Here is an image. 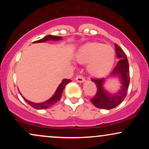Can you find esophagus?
I'll use <instances>...</instances> for the list:
<instances>
[{"mask_svg":"<svg viewBox=\"0 0 149 149\" xmlns=\"http://www.w3.org/2000/svg\"><path fill=\"white\" fill-rule=\"evenodd\" d=\"M76 81L79 82V83H83V82H84L85 80V77L82 76V75H77L76 77Z\"/></svg>","mask_w":149,"mask_h":149,"instance_id":"esophagus-1","label":"esophagus"}]
</instances>
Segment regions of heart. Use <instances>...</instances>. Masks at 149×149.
Masks as SVG:
<instances>
[{
	"label": "heart",
	"mask_w": 149,
	"mask_h": 149,
	"mask_svg": "<svg viewBox=\"0 0 149 149\" xmlns=\"http://www.w3.org/2000/svg\"><path fill=\"white\" fill-rule=\"evenodd\" d=\"M77 61L88 64L89 73L95 77H102L111 71L115 60V52L109 45L90 42L81 47L77 53Z\"/></svg>",
	"instance_id": "1"
}]
</instances>
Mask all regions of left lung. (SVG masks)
<instances>
[{
	"label": "left lung",
	"mask_w": 149,
	"mask_h": 149,
	"mask_svg": "<svg viewBox=\"0 0 149 149\" xmlns=\"http://www.w3.org/2000/svg\"><path fill=\"white\" fill-rule=\"evenodd\" d=\"M116 57L119 59L118 62L111 73V76H118L122 81V86L118 93L114 95H111L104 90L103 83L104 78H92V81L95 82L97 86V92L94 97L90 99V101L95 107L100 109H111L117 107L125 98L127 95V88L130 83V70L129 63L125 53L115 44Z\"/></svg>",
	"instance_id": "obj_1"
}]
</instances>
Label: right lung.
<instances>
[{
	"instance_id": "right-lung-1",
	"label": "right lung",
	"mask_w": 149,
	"mask_h": 149,
	"mask_svg": "<svg viewBox=\"0 0 149 149\" xmlns=\"http://www.w3.org/2000/svg\"><path fill=\"white\" fill-rule=\"evenodd\" d=\"M61 36H51V35H48L46 36L45 37H44L43 38L40 39V40H36V41H34L33 42H45L47 41V40H61ZM71 80L70 79H64L62 80V82L61 83V84L59 85L58 87L57 91L55 92L54 95L51 97L49 100L47 101H46L45 102H42V103H33V102H31L29 101L26 100L24 97L23 99L24 100V101L26 102L27 104H29L31 107H32L34 109H48V108L52 107L54 104L57 103V102L60 100L61 97V94H62L63 90L66 86L67 83H69V82H71Z\"/></svg>"
}]
</instances>
